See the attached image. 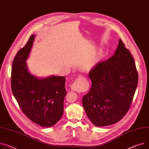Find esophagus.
<instances>
[{
	"label": "esophagus",
	"instance_id": "esophagus-1",
	"mask_svg": "<svg viewBox=\"0 0 149 149\" xmlns=\"http://www.w3.org/2000/svg\"><path fill=\"white\" fill-rule=\"evenodd\" d=\"M85 79L86 78L82 75H80L78 77H77L75 81L71 86L72 90L76 92H81L83 88V85L82 83L83 81H84Z\"/></svg>",
	"mask_w": 149,
	"mask_h": 149
}]
</instances>
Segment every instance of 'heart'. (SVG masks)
Masks as SVG:
<instances>
[{
	"mask_svg": "<svg viewBox=\"0 0 149 149\" xmlns=\"http://www.w3.org/2000/svg\"><path fill=\"white\" fill-rule=\"evenodd\" d=\"M101 54H102V51H100V52H99V53H98L99 55H101Z\"/></svg>",
	"mask_w": 149,
	"mask_h": 149,
	"instance_id": "b5f03b06",
	"label": "heart"
}]
</instances>
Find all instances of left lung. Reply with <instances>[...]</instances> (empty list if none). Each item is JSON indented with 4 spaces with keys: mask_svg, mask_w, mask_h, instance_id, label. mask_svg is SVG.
<instances>
[{
    "mask_svg": "<svg viewBox=\"0 0 149 149\" xmlns=\"http://www.w3.org/2000/svg\"><path fill=\"white\" fill-rule=\"evenodd\" d=\"M90 91L82 100L86 113L97 126L120 121L130 110L138 81L134 59L120 39L114 54L91 69Z\"/></svg>",
    "mask_w": 149,
    "mask_h": 149,
    "instance_id": "left-lung-1",
    "label": "left lung"
}]
</instances>
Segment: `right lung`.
Masks as SVG:
<instances>
[{"instance_id": "right-lung-1", "label": "right lung", "mask_w": 149, "mask_h": 149, "mask_svg": "<svg viewBox=\"0 0 149 149\" xmlns=\"http://www.w3.org/2000/svg\"><path fill=\"white\" fill-rule=\"evenodd\" d=\"M30 36L19 49L13 62L11 84L13 93L23 113L35 123L44 127L54 125L63 114L66 95L65 77L52 76L38 79L27 69V58L34 41Z\"/></svg>"}]
</instances>
